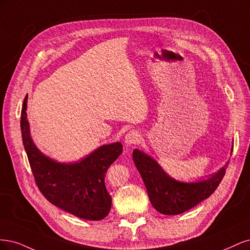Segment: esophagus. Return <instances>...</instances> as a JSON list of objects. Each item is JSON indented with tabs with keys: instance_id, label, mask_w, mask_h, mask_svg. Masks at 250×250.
I'll use <instances>...</instances> for the list:
<instances>
[{
	"instance_id": "obj_1",
	"label": "esophagus",
	"mask_w": 250,
	"mask_h": 250,
	"mask_svg": "<svg viewBox=\"0 0 250 250\" xmlns=\"http://www.w3.org/2000/svg\"><path fill=\"white\" fill-rule=\"evenodd\" d=\"M139 141H140V134L135 130L128 131L125 136V143L127 146L138 143Z\"/></svg>"
}]
</instances>
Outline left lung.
I'll return each mask as SVG.
<instances>
[{
	"mask_svg": "<svg viewBox=\"0 0 250 250\" xmlns=\"http://www.w3.org/2000/svg\"><path fill=\"white\" fill-rule=\"evenodd\" d=\"M133 160L146 185L152 207L164 215L184 213L210 197L225 174L223 167L208 180L183 183L170 178L154 159L139 149H134Z\"/></svg>",
	"mask_w": 250,
	"mask_h": 250,
	"instance_id": "8db88e82",
	"label": "left lung"
}]
</instances>
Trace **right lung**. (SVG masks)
<instances>
[{"label": "right lung", "mask_w": 250, "mask_h": 250, "mask_svg": "<svg viewBox=\"0 0 250 250\" xmlns=\"http://www.w3.org/2000/svg\"><path fill=\"white\" fill-rule=\"evenodd\" d=\"M27 101L26 95L21 115V137L38 189L51 204L79 218L104 219L112 205L104 185V173L123 152V144H104L80 162H56L44 156L32 141L26 113Z\"/></svg>", "instance_id": "add662e5"}]
</instances>
